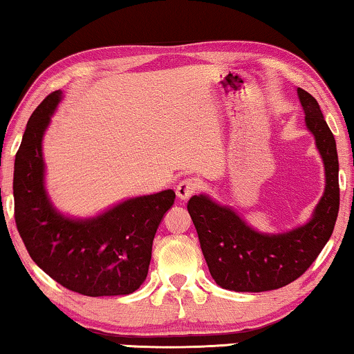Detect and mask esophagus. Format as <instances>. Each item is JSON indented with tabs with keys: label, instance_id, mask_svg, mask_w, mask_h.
<instances>
[{
	"label": "esophagus",
	"instance_id": "1",
	"mask_svg": "<svg viewBox=\"0 0 354 354\" xmlns=\"http://www.w3.org/2000/svg\"><path fill=\"white\" fill-rule=\"evenodd\" d=\"M198 190H200V182L193 177L183 178V180L178 182L176 187V193L180 200H188V198L195 195Z\"/></svg>",
	"mask_w": 354,
	"mask_h": 354
}]
</instances>
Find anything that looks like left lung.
I'll list each match as a JSON object with an SVG mask.
<instances>
[{"label":"left lung","mask_w":354,"mask_h":354,"mask_svg":"<svg viewBox=\"0 0 354 354\" xmlns=\"http://www.w3.org/2000/svg\"><path fill=\"white\" fill-rule=\"evenodd\" d=\"M298 96L326 167V192L306 225L287 234L263 235L230 207L205 195L190 198L187 205L212 279L225 290L256 293L292 283L316 261L335 227L340 207L335 138L316 98L303 88H298Z\"/></svg>","instance_id":"obj_1"}]
</instances>
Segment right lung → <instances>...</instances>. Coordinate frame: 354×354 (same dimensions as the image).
<instances>
[{
    "mask_svg": "<svg viewBox=\"0 0 354 354\" xmlns=\"http://www.w3.org/2000/svg\"><path fill=\"white\" fill-rule=\"evenodd\" d=\"M61 91H53L28 119L14 161V219L38 268L72 292L115 297L140 288L148 275L153 240L176 193L132 198L93 219L55 211L43 187L41 138Z\"/></svg>",
    "mask_w": 354,
    "mask_h": 354,
    "instance_id": "obj_1",
    "label": "right lung"
}]
</instances>
